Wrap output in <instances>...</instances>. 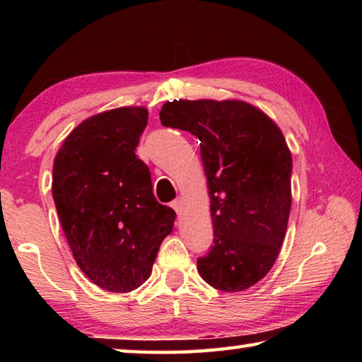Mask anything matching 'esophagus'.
Listing matches in <instances>:
<instances>
[{
    "label": "esophagus",
    "instance_id": "esophagus-1",
    "mask_svg": "<svg viewBox=\"0 0 362 362\" xmlns=\"http://www.w3.org/2000/svg\"><path fill=\"white\" fill-rule=\"evenodd\" d=\"M170 207H173V209L177 212V216H180V212H182V201L180 199H174L173 203H170Z\"/></svg>",
    "mask_w": 362,
    "mask_h": 362
}]
</instances>
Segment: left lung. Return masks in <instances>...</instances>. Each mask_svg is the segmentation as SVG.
<instances>
[{
  "label": "left lung",
  "instance_id": "left-lung-1",
  "mask_svg": "<svg viewBox=\"0 0 362 362\" xmlns=\"http://www.w3.org/2000/svg\"><path fill=\"white\" fill-rule=\"evenodd\" d=\"M161 124L199 139L214 244L198 259L207 284L246 291L276 262L292 204V156L279 127L241 100H174Z\"/></svg>",
  "mask_w": 362,
  "mask_h": 362
}]
</instances>
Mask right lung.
<instances>
[{
	"mask_svg": "<svg viewBox=\"0 0 362 362\" xmlns=\"http://www.w3.org/2000/svg\"><path fill=\"white\" fill-rule=\"evenodd\" d=\"M148 121L142 107L90 116L54 159L52 198L78 267L110 292H131L150 278L175 212L159 204L136 148Z\"/></svg>",
	"mask_w": 362,
	"mask_h": 362,
	"instance_id": "right-lung-1",
	"label": "right lung"
}]
</instances>
